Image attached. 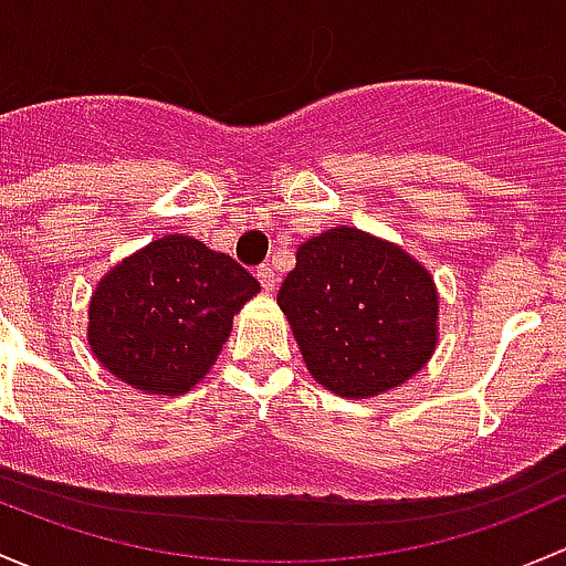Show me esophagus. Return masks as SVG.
<instances>
[{
	"instance_id": "34e87169",
	"label": "esophagus",
	"mask_w": 566,
	"mask_h": 566,
	"mask_svg": "<svg viewBox=\"0 0 566 566\" xmlns=\"http://www.w3.org/2000/svg\"><path fill=\"white\" fill-rule=\"evenodd\" d=\"M255 277H259V283L264 285V291L275 289V270H272L270 264H261L259 270H255Z\"/></svg>"
}]
</instances>
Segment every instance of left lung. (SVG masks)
<instances>
[{
  "instance_id": "1",
  "label": "left lung",
  "mask_w": 566,
  "mask_h": 566,
  "mask_svg": "<svg viewBox=\"0 0 566 566\" xmlns=\"http://www.w3.org/2000/svg\"><path fill=\"white\" fill-rule=\"evenodd\" d=\"M277 305L307 370L343 398L398 387L436 348L439 296L409 253L359 229H332L296 250Z\"/></svg>"
}]
</instances>
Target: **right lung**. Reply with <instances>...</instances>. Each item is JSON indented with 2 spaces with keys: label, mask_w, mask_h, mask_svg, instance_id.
<instances>
[{
  "label": "right lung",
  "mask_w": 566,
  "mask_h": 566,
  "mask_svg": "<svg viewBox=\"0 0 566 566\" xmlns=\"http://www.w3.org/2000/svg\"><path fill=\"white\" fill-rule=\"evenodd\" d=\"M259 281L231 255L163 237L116 264L90 305V346L130 387L182 395L218 359Z\"/></svg>",
  "instance_id": "obj_1"
}]
</instances>
